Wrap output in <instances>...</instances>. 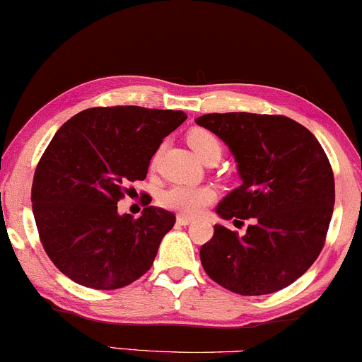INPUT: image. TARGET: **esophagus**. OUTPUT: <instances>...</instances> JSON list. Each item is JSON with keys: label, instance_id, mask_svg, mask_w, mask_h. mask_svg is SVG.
I'll use <instances>...</instances> for the list:
<instances>
[{"label": "esophagus", "instance_id": "1", "mask_svg": "<svg viewBox=\"0 0 362 362\" xmlns=\"http://www.w3.org/2000/svg\"><path fill=\"white\" fill-rule=\"evenodd\" d=\"M192 221H194V219L190 218V216H184V214L177 216V223L182 224V226H187V224H190Z\"/></svg>", "mask_w": 362, "mask_h": 362}]
</instances>
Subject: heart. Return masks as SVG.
<instances>
[{
    "label": "heart",
    "instance_id": "1",
    "mask_svg": "<svg viewBox=\"0 0 362 362\" xmlns=\"http://www.w3.org/2000/svg\"><path fill=\"white\" fill-rule=\"evenodd\" d=\"M190 148L202 161L213 151H221V144L211 131L206 129H192L187 134ZM216 190L209 185H170L158 197V202L170 211L184 216H195L206 209L207 206L216 201Z\"/></svg>",
    "mask_w": 362,
    "mask_h": 362
}]
</instances>
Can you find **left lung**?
Masks as SVG:
<instances>
[{
    "label": "left lung",
    "mask_w": 362,
    "mask_h": 362,
    "mask_svg": "<svg viewBox=\"0 0 362 362\" xmlns=\"http://www.w3.org/2000/svg\"><path fill=\"white\" fill-rule=\"evenodd\" d=\"M195 122L228 144L242 178L216 213L235 224L250 219L243 236L214 224L201 247L206 274L242 296L288 288L317 260L334 213V172L322 144L284 115L228 112Z\"/></svg>",
    "instance_id": "1"
}]
</instances>
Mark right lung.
Returning a JSON list of instances; mask_svg holds the SVG:
<instances>
[{"label":"right lung","instance_id":"add662e5","mask_svg":"<svg viewBox=\"0 0 362 362\" xmlns=\"http://www.w3.org/2000/svg\"><path fill=\"white\" fill-rule=\"evenodd\" d=\"M185 119L182 110L93 107L54 134L35 168L32 209L44 250L64 276L119 289L149 271L175 214L148 206L134 219L120 216L117 202L146 178L151 156Z\"/></svg>","mask_w":362,"mask_h":362}]
</instances>
